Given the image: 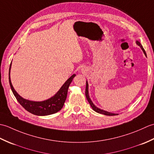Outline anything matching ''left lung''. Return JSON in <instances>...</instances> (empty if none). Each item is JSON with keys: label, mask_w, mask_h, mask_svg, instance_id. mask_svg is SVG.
<instances>
[{"label": "left lung", "mask_w": 154, "mask_h": 154, "mask_svg": "<svg viewBox=\"0 0 154 154\" xmlns=\"http://www.w3.org/2000/svg\"><path fill=\"white\" fill-rule=\"evenodd\" d=\"M136 44L137 45H138L141 48V49L142 50L143 52L144 53L145 55L146 56V51L144 50V49L143 48V46L142 45V44L140 43V42L138 41H136ZM89 85H88V83L87 81L86 82V89H85V96H86V98L88 100V102L89 103L90 105L91 106V107H92V109H93V110L95 111V112H98V113H100V114H104V115H106V116H114V115H118L117 114H114V113H112V112H107V111H105V110H101L100 109H99V108H97L94 104L93 103L92 101H91L90 97H89V90H88V89H89Z\"/></svg>", "instance_id": "1"}]
</instances>
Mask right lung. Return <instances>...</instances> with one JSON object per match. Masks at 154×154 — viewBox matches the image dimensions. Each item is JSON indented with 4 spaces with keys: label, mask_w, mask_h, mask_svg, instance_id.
I'll use <instances>...</instances> for the list:
<instances>
[{
    "label": "right lung",
    "mask_w": 154,
    "mask_h": 154,
    "mask_svg": "<svg viewBox=\"0 0 154 154\" xmlns=\"http://www.w3.org/2000/svg\"><path fill=\"white\" fill-rule=\"evenodd\" d=\"M11 65H10L9 69L10 85H11V90L13 94H14V97H16V100L18 101V103L26 110L28 111L29 112L35 114V115L46 116L56 113L62 109V107L63 106L65 101L66 100L69 87L71 81H73V79L75 77V74H73L65 81V83L63 85V86L60 88V89L59 90L58 92L54 97L44 101L35 102V101H32L23 99L14 90L11 83V77H10V71H11Z\"/></svg>",
    "instance_id": "right-lung-1"
}]
</instances>
